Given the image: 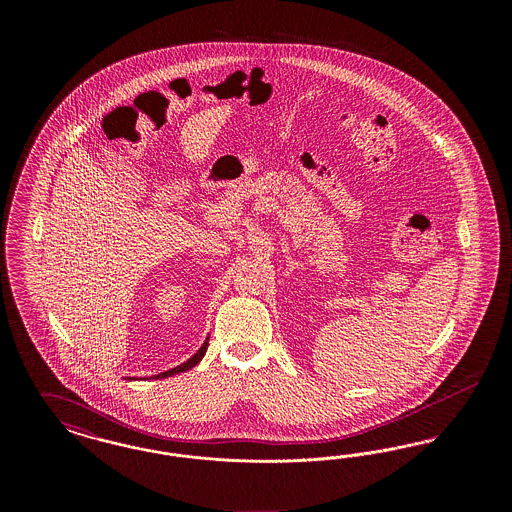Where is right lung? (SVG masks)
<instances>
[{
	"mask_svg": "<svg viewBox=\"0 0 512 512\" xmlns=\"http://www.w3.org/2000/svg\"><path fill=\"white\" fill-rule=\"evenodd\" d=\"M207 347H209V338L203 341V345L197 349V353H195L194 357H190L186 363H182V365L174 366L171 370H167V372H161V374H157V376H151V378H169L172 374H178V372H186V370H190V368H194L203 357H205V353H207Z\"/></svg>",
	"mask_w": 512,
	"mask_h": 512,
	"instance_id": "right-lung-1",
	"label": "right lung"
}]
</instances>
